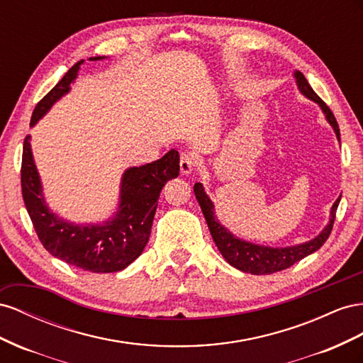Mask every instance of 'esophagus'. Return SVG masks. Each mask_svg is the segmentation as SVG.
<instances>
[{
    "instance_id": "esophagus-1",
    "label": "esophagus",
    "mask_w": 363,
    "mask_h": 363,
    "mask_svg": "<svg viewBox=\"0 0 363 363\" xmlns=\"http://www.w3.org/2000/svg\"><path fill=\"white\" fill-rule=\"evenodd\" d=\"M179 165H181L182 174L191 173V172L194 170V167H196V158H194V155L190 153V152H184V153L181 155Z\"/></svg>"
}]
</instances>
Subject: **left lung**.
Listing matches in <instances>:
<instances>
[{
	"label": "left lung",
	"instance_id": "left-lung-1",
	"mask_svg": "<svg viewBox=\"0 0 363 363\" xmlns=\"http://www.w3.org/2000/svg\"><path fill=\"white\" fill-rule=\"evenodd\" d=\"M295 79H296L298 89L301 91L307 99L316 101L320 106V109H323L327 121L331 124V128L335 129L336 137L340 141V132H339V126L333 112H331V109L325 105V103L318 97V94L312 89V86L308 85V82L304 77L303 72L296 71ZM194 194H196V199H198L201 205L205 220L208 223L210 233L213 235V240L217 246V250L220 251L225 260L235 269H239V271L254 274V275H269L278 271H283V269L291 267L296 262L303 260L304 257L318 251L319 247L327 242L331 230H333L336 210L340 202V196H339L336 202L333 203V206H331L328 225L324 228L323 233H320L318 237H315V239L306 242L303 245H295V246H287V247H269V246H262V245H255V243L245 242L242 239H237V237H234L225 226H222L220 222L216 219L214 205L210 201L208 196H206V193L203 191L201 182L194 184Z\"/></svg>",
	"mask_w": 363,
	"mask_h": 363
}]
</instances>
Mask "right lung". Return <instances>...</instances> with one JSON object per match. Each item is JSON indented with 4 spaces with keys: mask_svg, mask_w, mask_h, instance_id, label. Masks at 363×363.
Masks as SVG:
<instances>
[{
    "mask_svg": "<svg viewBox=\"0 0 363 363\" xmlns=\"http://www.w3.org/2000/svg\"><path fill=\"white\" fill-rule=\"evenodd\" d=\"M105 57H89L100 60ZM84 60L72 65L59 84L40 100L30 126L69 91ZM179 174V153L174 149L161 160L130 167L121 178L118 211L113 219L96 225H74L51 213L44 201L39 173L33 161L30 135L24 140L21 189L35 231L45 250L59 260L94 274L118 272L138 258L147 245L158 198L165 182Z\"/></svg>",
    "mask_w": 363,
    "mask_h": 363,
    "instance_id": "obj_1",
    "label": "right lung"
}]
</instances>
